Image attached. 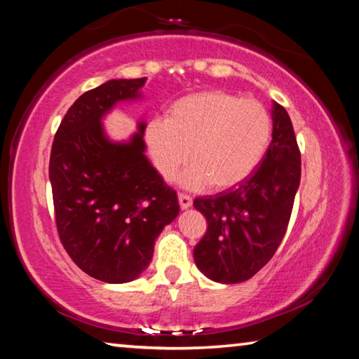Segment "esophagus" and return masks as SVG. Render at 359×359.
Masks as SVG:
<instances>
[{"label":"esophagus","instance_id":"34e87169","mask_svg":"<svg viewBox=\"0 0 359 359\" xmlns=\"http://www.w3.org/2000/svg\"><path fill=\"white\" fill-rule=\"evenodd\" d=\"M179 204H180V209H182V210H187L188 208H191L193 199H191L190 196H187V194L180 193V194H179Z\"/></svg>","mask_w":359,"mask_h":359}]
</instances>
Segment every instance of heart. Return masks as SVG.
Instances as JSON below:
<instances>
[{
    "label": "heart",
    "instance_id": "b5f03b06",
    "mask_svg": "<svg viewBox=\"0 0 359 359\" xmlns=\"http://www.w3.org/2000/svg\"><path fill=\"white\" fill-rule=\"evenodd\" d=\"M271 137L272 118L263 102L224 90L184 96L166 118L151 120L145 130L151 161L165 180L190 158L179 182L191 190L209 184L228 190L242 184L264 158Z\"/></svg>",
    "mask_w": 359,
    "mask_h": 359
}]
</instances>
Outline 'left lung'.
I'll list each match as a JSON object with an SVG mask.
<instances>
[{"instance_id":"obj_1","label":"left lung","mask_w":359,"mask_h":359,"mask_svg":"<svg viewBox=\"0 0 359 359\" xmlns=\"http://www.w3.org/2000/svg\"><path fill=\"white\" fill-rule=\"evenodd\" d=\"M272 141L259 166L233 190L196 198L208 233L194 247L198 269L218 283H239L267 264L287 231L301 182V154L285 109L272 102Z\"/></svg>"}]
</instances>
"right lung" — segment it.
I'll return each instance as SVG.
<instances>
[{
  "label": "right lung",
  "mask_w": 359,
  "mask_h": 359,
  "mask_svg": "<svg viewBox=\"0 0 359 359\" xmlns=\"http://www.w3.org/2000/svg\"><path fill=\"white\" fill-rule=\"evenodd\" d=\"M147 77L111 79L77 98L53 139L50 179L57 228L72 261L90 277L126 283L142 274L177 194L145 155V120L128 139H112L104 118L121 102L144 100Z\"/></svg>",
  "instance_id": "obj_1"
}]
</instances>
